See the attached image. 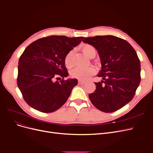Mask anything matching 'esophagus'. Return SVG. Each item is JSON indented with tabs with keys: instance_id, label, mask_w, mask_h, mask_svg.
<instances>
[{
	"instance_id": "esophagus-1",
	"label": "esophagus",
	"mask_w": 153,
	"mask_h": 153,
	"mask_svg": "<svg viewBox=\"0 0 153 153\" xmlns=\"http://www.w3.org/2000/svg\"><path fill=\"white\" fill-rule=\"evenodd\" d=\"M78 84H79L80 85L84 84H85V82H84V81H82V80H78Z\"/></svg>"
}]
</instances>
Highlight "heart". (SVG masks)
Listing matches in <instances>:
<instances>
[{"label":"heart","instance_id":"obj_1","mask_svg":"<svg viewBox=\"0 0 153 153\" xmlns=\"http://www.w3.org/2000/svg\"><path fill=\"white\" fill-rule=\"evenodd\" d=\"M82 50L86 56L89 57L92 54L96 53V49L92 45L86 44L83 46ZM73 55L74 51L71 50L64 57V64L67 68L72 67L73 64ZM95 70L93 68L87 67V68H75L71 71V76L73 78L79 79L80 80H85L91 75H93Z\"/></svg>","mask_w":153,"mask_h":153}]
</instances>
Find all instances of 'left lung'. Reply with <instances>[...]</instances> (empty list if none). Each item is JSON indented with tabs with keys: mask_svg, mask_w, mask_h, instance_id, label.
I'll return each mask as SVG.
<instances>
[{
	"mask_svg": "<svg viewBox=\"0 0 153 153\" xmlns=\"http://www.w3.org/2000/svg\"><path fill=\"white\" fill-rule=\"evenodd\" d=\"M83 42L98 50L101 62L98 76L103 80L95 82L96 89L89 98L102 112H115L133 99L140 84V62L136 51L126 40L111 35L84 38Z\"/></svg>",
	"mask_w": 153,
	"mask_h": 153,
	"instance_id": "obj_1",
	"label": "left lung"
}]
</instances>
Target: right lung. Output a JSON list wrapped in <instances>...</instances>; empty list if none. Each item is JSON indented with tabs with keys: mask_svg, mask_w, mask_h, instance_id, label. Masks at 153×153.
I'll use <instances>...</instances> for the list:
<instances>
[{
	"mask_svg": "<svg viewBox=\"0 0 153 153\" xmlns=\"http://www.w3.org/2000/svg\"><path fill=\"white\" fill-rule=\"evenodd\" d=\"M83 37L50 36L27 47L18 61L17 85L25 102L43 113L55 112L66 102L77 79L64 80L66 55ZM62 80L54 82L55 79Z\"/></svg>",
	"mask_w": 153,
	"mask_h": 153,
	"instance_id": "1",
	"label": "right lung"
}]
</instances>
